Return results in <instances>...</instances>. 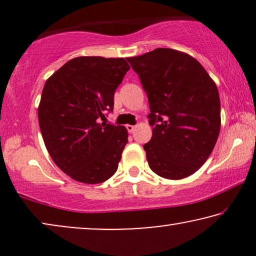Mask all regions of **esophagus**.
Returning a JSON list of instances; mask_svg holds the SVG:
<instances>
[{"mask_svg":"<svg viewBox=\"0 0 256 256\" xmlns=\"http://www.w3.org/2000/svg\"><path fill=\"white\" fill-rule=\"evenodd\" d=\"M126 128H127V130L129 132H132L135 130V128H136V126H132V124H127L126 126Z\"/></svg>","mask_w":256,"mask_h":256,"instance_id":"34e87169","label":"esophagus"}]
</instances>
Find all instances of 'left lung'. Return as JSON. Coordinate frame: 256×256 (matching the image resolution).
<instances>
[{
    "label": "left lung",
    "instance_id": "1",
    "mask_svg": "<svg viewBox=\"0 0 256 256\" xmlns=\"http://www.w3.org/2000/svg\"><path fill=\"white\" fill-rule=\"evenodd\" d=\"M148 96L152 136L143 146L150 169L166 180L194 174L220 132L218 88L194 57L174 48L127 58Z\"/></svg>",
    "mask_w": 256,
    "mask_h": 256
}]
</instances>
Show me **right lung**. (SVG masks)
I'll use <instances>...</instances> for the list:
<instances>
[{"label":"right lung","mask_w":256,"mask_h":256,"mask_svg":"<svg viewBox=\"0 0 256 256\" xmlns=\"http://www.w3.org/2000/svg\"><path fill=\"white\" fill-rule=\"evenodd\" d=\"M130 66L124 58L76 57L45 82L38 121L51 158L62 172L98 184L116 172L128 132L106 120Z\"/></svg>","instance_id":"right-lung-1"}]
</instances>
